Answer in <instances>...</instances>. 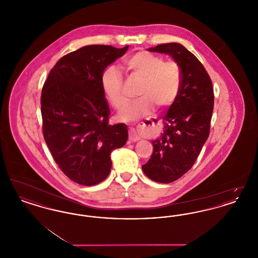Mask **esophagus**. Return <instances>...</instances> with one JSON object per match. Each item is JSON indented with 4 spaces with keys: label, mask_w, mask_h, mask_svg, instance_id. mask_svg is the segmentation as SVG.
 I'll return each mask as SVG.
<instances>
[{
    "label": "esophagus",
    "mask_w": 258,
    "mask_h": 258,
    "mask_svg": "<svg viewBox=\"0 0 258 258\" xmlns=\"http://www.w3.org/2000/svg\"><path fill=\"white\" fill-rule=\"evenodd\" d=\"M140 139H141L140 135H138V133L135 131V128H131L130 135H128V140L135 142V141H138Z\"/></svg>",
    "instance_id": "34e87169"
}]
</instances>
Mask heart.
Returning <instances> with one entry per match:
<instances>
[{
	"label": "heart",
	"instance_id": "heart-1",
	"mask_svg": "<svg viewBox=\"0 0 258 258\" xmlns=\"http://www.w3.org/2000/svg\"><path fill=\"white\" fill-rule=\"evenodd\" d=\"M125 69L142 80L135 102L123 107L120 117L125 121H135L150 115L155 106L165 109L171 106L178 97L182 74L178 62L165 61L164 58L146 51L137 52L124 61ZM101 87L111 105L120 109L126 102L123 92L122 73L115 67L104 71L101 76Z\"/></svg>",
	"mask_w": 258,
	"mask_h": 258
}]
</instances>
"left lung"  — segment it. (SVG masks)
I'll list each match as a JSON object with an SVG mask.
<instances>
[{"label": "left lung", "mask_w": 258, "mask_h": 258, "mask_svg": "<svg viewBox=\"0 0 258 258\" xmlns=\"http://www.w3.org/2000/svg\"><path fill=\"white\" fill-rule=\"evenodd\" d=\"M148 50L171 56L182 74L178 97L163 117L164 131L152 142L151 159L142 165L151 180L168 184L192 167L208 139L214 90L203 64L182 44L163 43Z\"/></svg>", "instance_id": "1"}]
</instances>
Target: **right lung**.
Here are the masks:
<instances>
[{
    "mask_svg": "<svg viewBox=\"0 0 258 258\" xmlns=\"http://www.w3.org/2000/svg\"><path fill=\"white\" fill-rule=\"evenodd\" d=\"M128 45H87L61 57L41 91L42 133L51 155L71 180L83 185L110 173V154L127 140L124 123L108 124L101 76Z\"/></svg>",
    "mask_w": 258,
    "mask_h": 258,
    "instance_id": "add662e5",
    "label": "right lung"
}]
</instances>
